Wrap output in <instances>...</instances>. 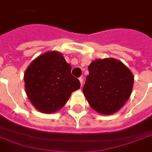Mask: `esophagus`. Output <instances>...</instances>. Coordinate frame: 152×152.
<instances>
[{
  "label": "esophagus",
  "instance_id": "34e87169",
  "mask_svg": "<svg viewBox=\"0 0 152 152\" xmlns=\"http://www.w3.org/2000/svg\"><path fill=\"white\" fill-rule=\"evenodd\" d=\"M78 79H79V82H80V83H81V86H83V78L82 77H79V78H78Z\"/></svg>",
  "mask_w": 152,
  "mask_h": 152
}]
</instances>
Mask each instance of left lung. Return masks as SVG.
I'll list each match as a JSON object with an SVG mask.
<instances>
[{"label": "left lung", "instance_id": "8db88e82", "mask_svg": "<svg viewBox=\"0 0 152 152\" xmlns=\"http://www.w3.org/2000/svg\"><path fill=\"white\" fill-rule=\"evenodd\" d=\"M88 69L83 91L90 106L103 115L118 111L132 94V72L121 61L112 58L96 59Z\"/></svg>", "mask_w": 152, "mask_h": 152}]
</instances>
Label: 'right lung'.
<instances>
[{
    "label": "right lung",
    "mask_w": 152,
    "mask_h": 152,
    "mask_svg": "<svg viewBox=\"0 0 152 152\" xmlns=\"http://www.w3.org/2000/svg\"><path fill=\"white\" fill-rule=\"evenodd\" d=\"M27 96L36 109L53 113L66 104L80 82L71 75V66L62 54L47 52L34 59L25 73Z\"/></svg>",
    "instance_id": "right-lung-1"
}]
</instances>
